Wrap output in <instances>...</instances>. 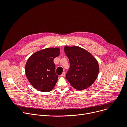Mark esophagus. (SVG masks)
<instances>
[{"instance_id":"esophagus-1","label":"esophagus","mask_w":127,"mask_h":127,"mask_svg":"<svg viewBox=\"0 0 127 127\" xmlns=\"http://www.w3.org/2000/svg\"><path fill=\"white\" fill-rule=\"evenodd\" d=\"M65 72L64 71L63 72L62 74L61 75V77H65Z\"/></svg>"}]
</instances>
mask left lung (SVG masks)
<instances>
[{
    "instance_id": "1",
    "label": "left lung",
    "mask_w": 127,
    "mask_h": 127,
    "mask_svg": "<svg viewBox=\"0 0 127 127\" xmlns=\"http://www.w3.org/2000/svg\"><path fill=\"white\" fill-rule=\"evenodd\" d=\"M64 52L70 63L66 80L77 90L90 87L96 80L99 72L97 60L87 50L79 46H66Z\"/></svg>"
}]
</instances>
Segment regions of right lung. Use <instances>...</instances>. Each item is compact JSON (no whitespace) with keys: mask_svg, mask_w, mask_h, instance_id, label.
I'll return each mask as SVG.
<instances>
[{"mask_svg":"<svg viewBox=\"0 0 127 127\" xmlns=\"http://www.w3.org/2000/svg\"><path fill=\"white\" fill-rule=\"evenodd\" d=\"M60 54L58 48H47L32 55L25 65V73L31 85L42 92H49L55 87L58 76L54 59Z\"/></svg>","mask_w":127,"mask_h":127,"instance_id":"right-lung-1","label":"right lung"}]
</instances>
